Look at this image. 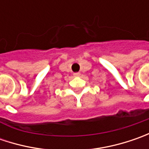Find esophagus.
Here are the masks:
<instances>
[{
  "label": "esophagus",
  "mask_w": 149,
  "mask_h": 149,
  "mask_svg": "<svg viewBox=\"0 0 149 149\" xmlns=\"http://www.w3.org/2000/svg\"><path fill=\"white\" fill-rule=\"evenodd\" d=\"M79 74H79V72H78V73H74V76H79Z\"/></svg>",
  "instance_id": "1"
}]
</instances>
